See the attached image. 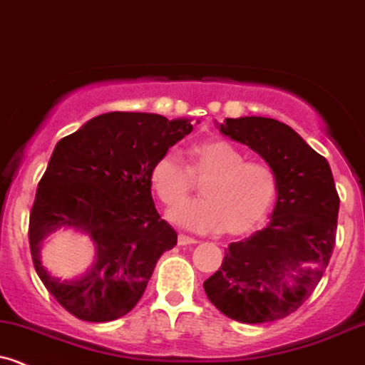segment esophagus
I'll return each mask as SVG.
<instances>
[{
    "label": "esophagus",
    "mask_w": 365,
    "mask_h": 365,
    "mask_svg": "<svg viewBox=\"0 0 365 365\" xmlns=\"http://www.w3.org/2000/svg\"><path fill=\"white\" fill-rule=\"evenodd\" d=\"M195 243H197V240H194V237L185 236V234H178L180 247H187V245H195Z\"/></svg>",
    "instance_id": "esophagus-1"
}]
</instances>
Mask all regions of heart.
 <instances>
[{
    "instance_id": "obj_1",
    "label": "heart",
    "mask_w": 365,
    "mask_h": 365,
    "mask_svg": "<svg viewBox=\"0 0 365 365\" xmlns=\"http://www.w3.org/2000/svg\"><path fill=\"white\" fill-rule=\"evenodd\" d=\"M148 176L157 197L166 206L192 192L194 178L205 180V198L179 202L168 212L173 224L194 232H250L266 220L278 192L273 168L248 160L240 148L224 140L194 147L189 168L178 150H166L153 160Z\"/></svg>"
}]
</instances>
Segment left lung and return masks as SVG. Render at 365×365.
I'll use <instances>...</instances> for the list:
<instances>
[{"mask_svg":"<svg viewBox=\"0 0 365 365\" xmlns=\"http://www.w3.org/2000/svg\"><path fill=\"white\" fill-rule=\"evenodd\" d=\"M220 133L273 168L278 197L267 227L229 245L222 267L205 282V292L232 320H279L313 294L334 250L339 195L331 166L274 118H225Z\"/></svg>","mask_w":365,"mask_h":365,"instance_id":"1","label":"left lung"}]
</instances>
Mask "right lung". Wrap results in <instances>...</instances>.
Listing matches in <instances>:
<instances>
[{
	"mask_svg": "<svg viewBox=\"0 0 365 365\" xmlns=\"http://www.w3.org/2000/svg\"><path fill=\"white\" fill-rule=\"evenodd\" d=\"M192 131L185 118L110 112L53 148L29 213V247L45 289L73 317L112 322L143 295L157 260L176 245L152 199L153 160ZM59 227L88 232L96 260L78 280L61 282L39 260L43 237Z\"/></svg>",
	"mask_w": 365,
	"mask_h": 365,
	"instance_id": "obj_1",
	"label": "right lung"
}]
</instances>
